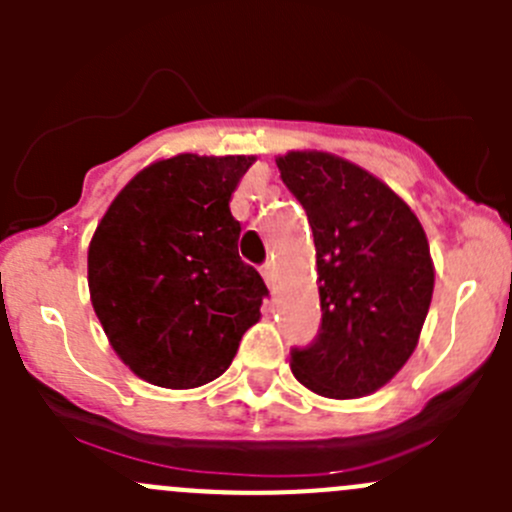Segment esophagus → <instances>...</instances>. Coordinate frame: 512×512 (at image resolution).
Returning a JSON list of instances; mask_svg holds the SVG:
<instances>
[{
	"label": "esophagus",
	"mask_w": 512,
	"mask_h": 512,
	"mask_svg": "<svg viewBox=\"0 0 512 512\" xmlns=\"http://www.w3.org/2000/svg\"><path fill=\"white\" fill-rule=\"evenodd\" d=\"M262 277H265L267 285L275 287V262H265V265H262Z\"/></svg>",
	"instance_id": "1"
}]
</instances>
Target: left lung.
<instances>
[{
    "instance_id": "obj_1",
    "label": "left lung",
    "mask_w": 512,
    "mask_h": 512,
    "mask_svg": "<svg viewBox=\"0 0 512 512\" xmlns=\"http://www.w3.org/2000/svg\"><path fill=\"white\" fill-rule=\"evenodd\" d=\"M277 168L307 210L322 307L317 339L292 349V374L327 399L374 394L414 354L431 307L426 232L389 185L349 160L289 151Z\"/></svg>"
}]
</instances>
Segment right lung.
I'll return each mask as SVG.
<instances>
[{"mask_svg":"<svg viewBox=\"0 0 512 512\" xmlns=\"http://www.w3.org/2000/svg\"><path fill=\"white\" fill-rule=\"evenodd\" d=\"M252 156H180L143 168L89 245L91 304L123 364L148 384L218 379L260 322L267 287L237 255L230 198Z\"/></svg>","mask_w":512,"mask_h":512,"instance_id":"right-lung-1","label":"right lung"}]
</instances>
